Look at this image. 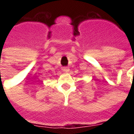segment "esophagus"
Returning <instances> with one entry per match:
<instances>
[{"label":"esophagus","mask_w":134,"mask_h":134,"mask_svg":"<svg viewBox=\"0 0 134 134\" xmlns=\"http://www.w3.org/2000/svg\"><path fill=\"white\" fill-rule=\"evenodd\" d=\"M62 71L65 73L69 72V71H70V69L67 67H63L62 68Z\"/></svg>","instance_id":"esophagus-1"}]
</instances>
